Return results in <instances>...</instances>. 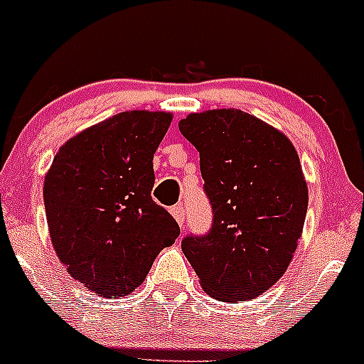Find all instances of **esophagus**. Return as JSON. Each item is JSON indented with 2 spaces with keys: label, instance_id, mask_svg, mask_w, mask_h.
<instances>
[{
  "label": "esophagus",
  "instance_id": "esophagus-1",
  "mask_svg": "<svg viewBox=\"0 0 364 364\" xmlns=\"http://www.w3.org/2000/svg\"><path fill=\"white\" fill-rule=\"evenodd\" d=\"M171 215L175 217V220H177V223H178V226L182 228L183 220H186V210H183V207H181V205H178V207L171 208Z\"/></svg>",
  "mask_w": 364,
  "mask_h": 364
}]
</instances>
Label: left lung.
Returning <instances> with one entry per match:
<instances>
[{
  "mask_svg": "<svg viewBox=\"0 0 364 364\" xmlns=\"http://www.w3.org/2000/svg\"><path fill=\"white\" fill-rule=\"evenodd\" d=\"M178 129L200 152L213 208L212 231L183 238V254L212 298H257L286 273L305 224L309 187L293 141L238 108L189 114Z\"/></svg>",
  "mask_w": 364,
  "mask_h": 364,
  "instance_id": "1",
  "label": "left lung"
}]
</instances>
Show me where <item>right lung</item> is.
<instances>
[{"instance_id":"right-lung-1","label":"right lung","mask_w":364,"mask_h":364,"mask_svg":"<svg viewBox=\"0 0 364 364\" xmlns=\"http://www.w3.org/2000/svg\"><path fill=\"white\" fill-rule=\"evenodd\" d=\"M171 112L129 110L85 127L59 147L43 182L59 261L101 298L133 293L181 228L151 196L154 152Z\"/></svg>"}]
</instances>
